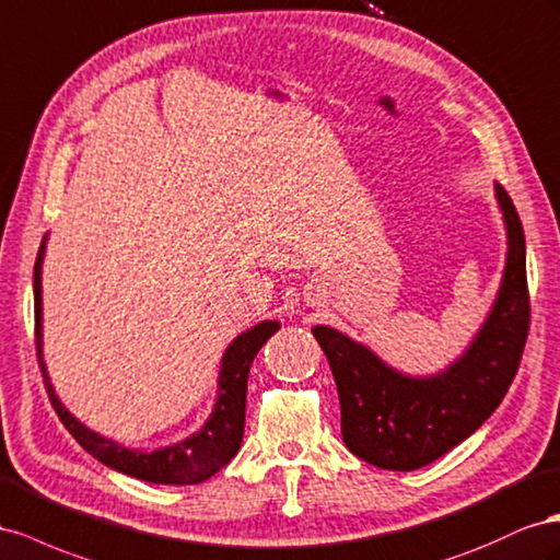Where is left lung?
<instances>
[{"label": "left lung", "instance_id": "left-lung-1", "mask_svg": "<svg viewBox=\"0 0 560 560\" xmlns=\"http://www.w3.org/2000/svg\"><path fill=\"white\" fill-rule=\"evenodd\" d=\"M506 232L498 295L462 354L431 375H408L330 326H314L338 385L342 441L369 465L412 471L469 439L502 404L530 324L525 236L500 183H492Z\"/></svg>", "mask_w": 560, "mask_h": 560}]
</instances>
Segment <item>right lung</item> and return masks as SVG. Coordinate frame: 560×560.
Wrapping results in <instances>:
<instances>
[{
    "mask_svg": "<svg viewBox=\"0 0 560 560\" xmlns=\"http://www.w3.org/2000/svg\"><path fill=\"white\" fill-rule=\"evenodd\" d=\"M46 242H49V234H46L42 242L35 262V281H32V289H35V332L44 382L46 389H49L51 404L58 412L60 422L68 427L77 443L95 459L103 462L105 467L140 478V481L159 486H195L218 474L238 453V448H242L250 363L258 357L260 347L281 328V324L265 318V322L238 332L228 345V349L222 351L215 404L209 418H206V422L195 431V434L156 451L126 448V445L98 434V431H93L82 420H77L66 408V404L60 401V396L56 394V387L49 377V371H46L42 310V265L46 255Z\"/></svg>",
    "mask_w": 560,
    "mask_h": 560,
    "instance_id": "add662e5",
    "label": "right lung"
}]
</instances>
